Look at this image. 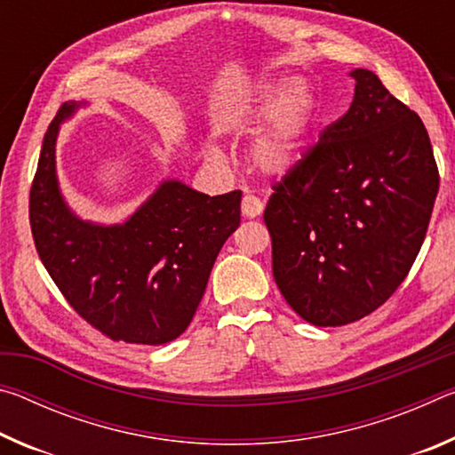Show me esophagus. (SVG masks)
Instances as JSON below:
<instances>
[{"instance_id": "1", "label": "esophagus", "mask_w": 455, "mask_h": 455, "mask_svg": "<svg viewBox=\"0 0 455 455\" xmlns=\"http://www.w3.org/2000/svg\"><path fill=\"white\" fill-rule=\"evenodd\" d=\"M265 209V203L255 195H244L243 196V214L246 219H255Z\"/></svg>"}]
</instances>
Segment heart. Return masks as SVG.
<instances>
[{
    "label": "heart",
    "instance_id": "heart-1",
    "mask_svg": "<svg viewBox=\"0 0 455 455\" xmlns=\"http://www.w3.org/2000/svg\"><path fill=\"white\" fill-rule=\"evenodd\" d=\"M283 94L281 82H265L236 106L233 122L238 128L259 126L271 118L252 150L260 172L279 176L297 163L311 122V96L301 84Z\"/></svg>",
    "mask_w": 455,
    "mask_h": 455
}]
</instances>
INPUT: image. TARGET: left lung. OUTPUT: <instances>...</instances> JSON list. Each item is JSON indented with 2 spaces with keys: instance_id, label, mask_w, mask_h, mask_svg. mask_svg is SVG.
Listing matches in <instances>:
<instances>
[{
  "instance_id": "left-lung-1",
  "label": "left lung",
  "mask_w": 455,
  "mask_h": 455,
  "mask_svg": "<svg viewBox=\"0 0 455 455\" xmlns=\"http://www.w3.org/2000/svg\"><path fill=\"white\" fill-rule=\"evenodd\" d=\"M349 110L273 184L265 225L275 283L317 327L387 301L423 244L440 172L421 118L369 70H353Z\"/></svg>"
}]
</instances>
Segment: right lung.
Returning <instances> with one entry per match:
<instances>
[{
	"instance_id": "obj_1",
	"label": "right lung",
	"mask_w": 455,
	"mask_h": 455,
	"mask_svg": "<svg viewBox=\"0 0 455 455\" xmlns=\"http://www.w3.org/2000/svg\"><path fill=\"white\" fill-rule=\"evenodd\" d=\"M76 102L44 136L29 190V225L45 271L72 309L112 341L163 345L182 335L214 260L241 225V190L209 196L166 180L124 225L82 220L61 198L56 138Z\"/></svg>"
}]
</instances>
